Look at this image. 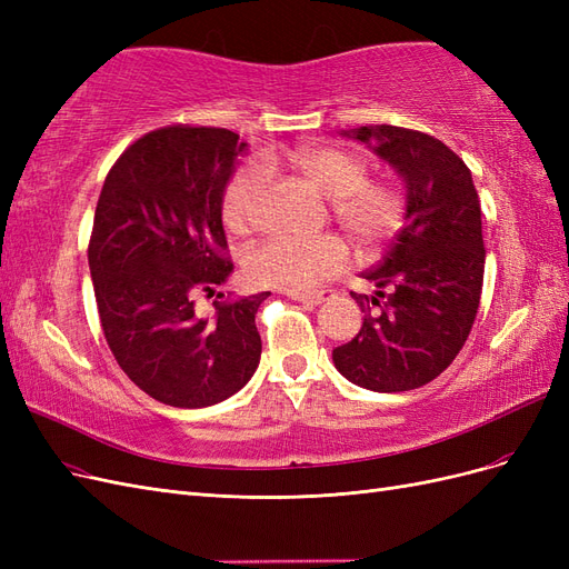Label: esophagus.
<instances>
[{
    "instance_id": "1",
    "label": "esophagus",
    "mask_w": 569,
    "mask_h": 569,
    "mask_svg": "<svg viewBox=\"0 0 569 569\" xmlns=\"http://www.w3.org/2000/svg\"><path fill=\"white\" fill-rule=\"evenodd\" d=\"M295 301H303V303H325L335 297L332 289H320V291H291L289 295Z\"/></svg>"
}]
</instances>
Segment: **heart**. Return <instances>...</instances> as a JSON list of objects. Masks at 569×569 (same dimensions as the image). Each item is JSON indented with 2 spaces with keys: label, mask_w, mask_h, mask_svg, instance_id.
<instances>
[{
  "label": "heart",
  "mask_w": 569,
  "mask_h": 569,
  "mask_svg": "<svg viewBox=\"0 0 569 569\" xmlns=\"http://www.w3.org/2000/svg\"><path fill=\"white\" fill-rule=\"evenodd\" d=\"M289 161L320 194L332 199L335 220L356 247H380L401 228L406 211L401 189L382 180H368V166L356 153L327 144H306L289 151ZM263 182L266 168L261 163H244L234 170L220 201V216L230 232L249 228ZM347 266L349 249L337 237H272L256 244L244 261L253 284L287 291L311 289Z\"/></svg>",
  "instance_id": "b5f03b06"
}]
</instances>
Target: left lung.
<instances>
[{
    "label": "left lung",
    "instance_id": "1",
    "mask_svg": "<svg viewBox=\"0 0 569 569\" xmlns=\"http://www.w3.org/2000/svg\"><path fill=\"white\" fill-rule=\"evenodd\" d=\"M341 134L368 144L403 178L406 222L380 266L366 272L375 297L351 291L363 311L372 301L380 313H368L332 360L363 389H418L453 363L477 318L487 258L477 189L470 168L432 134L396 126Z\"/></svg>",
    "mask_w": 569,
    "mask_h": 569
}]
</instances>
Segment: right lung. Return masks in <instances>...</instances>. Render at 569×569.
Listing matches in <instances>:
<instances>
[{
	"instance_id": "1",
	"label": "right lung",
	"mask_w": 569,
	"mask_h": 569,
	"mask_svg": "<svg viewBox=\"0 0 569 569\" xmlns=\"http://www.w3.org/2000/svg\"><path fill=\"white\" fill-rule=\"evenodd\" d=\"M244 149L226 128L151 130L120 153L97 201L88 261L101 330L120 370L166 406L226 401L261 360L268 291L216 301L213 318L192 301L232 272L220 201Z\"/></svg>"
}]
</instances>
